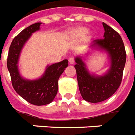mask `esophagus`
I'll list each match as a JSON object with an SVG mask.
<instances>
[{
	"label": "esophagus",
	"mask_w": 135,
	"mask_h": 135,
	"mask_svg": "<svg viewBox=\"0 0 135 135\" xmlns=\"http://www.w3.org/2000/svg\"><path fill=\"white\" fill-rule=\"evenodd\" d=\"M68 61H69V62H70V64H71V65L74 64V58H73V57H70V58H69Z\"/></svg>",
	"instance_id": "1"
}]
</instances>
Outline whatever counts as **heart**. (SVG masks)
<instances>
[{
	"label": "heart",
	"mask_w": 135,
	"mask_h": 135,
	"mask_svg": "<svg viewBox=\"0 0 135 135\" xmlns=\"http://www.w3.org/2000/svg\"><path fill=\"white\" fill-rule=\"evenodd\" d=\"M87 33H88L87 28H84V27H81V28H76L72 31L71 35L74 39H81L84 37L85 35L87 34Z\"/></svg>",
	"instance_id": "heart-1"
}]
</instances>
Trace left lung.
I'll return each mask as SVG.
<instances>
[{"instance_id": "1", "label": "left lung", "mask_w": 135, "mask_h": 135, "mask_svg": "<svg viewBox=\"0 0 135 135\" xmlns=\"http://www.w3.org/2000/svg\"><path fill=\"white\" fill-rule=\"evenodd\" d=\"M104 38L97 39L91 47L97 46L106 50L111 59V67L103 76L91 75L80 57L75 59L76 77L83 99L93 103L100 102L110 98L116 92L122 81L126 61V52L120 35L105 23Z\"/></svg>"}]
</instances>
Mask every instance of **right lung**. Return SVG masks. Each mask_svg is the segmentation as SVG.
I'll return each mask as SVG.
<instances>
[{
  "mask_svg": "<svg viewBox=\"0 0 135 135\" xmlns=\"http://www.w3.org/2000/svg\"><path fill=\"white\" fill-rule=\"evenodd\" d=\"M42 23H35L27 27L13 39L7 56V69L15 91L27 102L34 105H45L52 102L58 92V81L68 61L63 60L47 66L45 74L37 80H26L20 76L17 62L21 49L31 34L40 29Z\"/></svg>",
  "mask_w": 135,
  "mask_h": 135,
  "instance_id": "obj_1",
  "label": "right lung"
}]
</instances>
